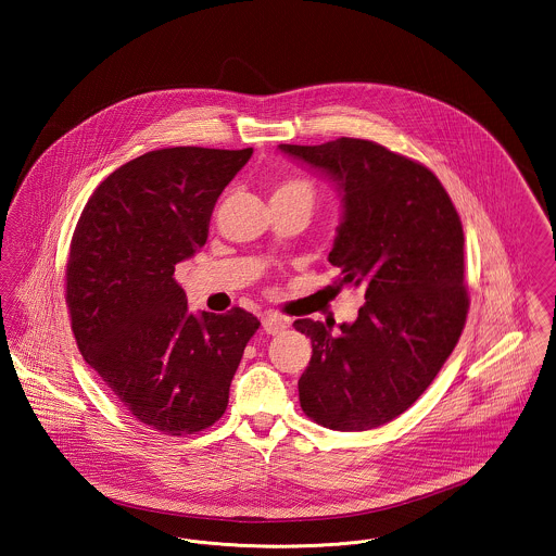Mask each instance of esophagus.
Instances as JSON below:
<instances>
[{
    "mask_svg": "<svg viewBox=\"0 0 556 556\" xmlns=\"http://www.w3.org/2000/svg\"><path fill=\"white\" fill-rule=\"evenodd\" d=\"M290 323H288V318L279 317V315H265L263 317V327H265L266 333L268 336H277V333H281L286 327H288Z\"/></svg>",
    "mask_w": 556,
    "mask_h": 556,
    "instance_id": "obj_1",
    "label": "esophagus"
}]
</instances>
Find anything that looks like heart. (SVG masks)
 I'll list each match as a JSON object with an SVG mask.
<instances>
[{
  "label": "heart",
  "mask_w": 556,
  "mask_h": 556,
  "mask_svg": "<svg viewBox=\"0 0 556 556\" xmlns=\"http://www.w3.org/2000/svg\"><path fill=\"white\" fill-rule=\"evenodd\" d=\"M273 198H302L313 204L315 200V189L306 179H286L279 186L275 187Z\"/></svg>",
  "instance_id": "heart-1"
}]
</instances>
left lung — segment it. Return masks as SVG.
<instances>
[{"label": "left lung", "instance_id": "8db88e82", "mask_svg": "<svg viewBox=\"0 0 556 556\" xmlns=\"http://www.w3.org/2000/svg\"><path fill=\"white\" fill-rule=\"evenodd\" d=\"M281 152L327 173L344 220L329 263L365 288L352 325L293 320L313 342L298 381L300 406L323 427L367 431L410 408L465 329V236L440 179L417 160L354 137Z\"/></svg>", "mask_w": 556, "mask_h": 556}]
</instances>
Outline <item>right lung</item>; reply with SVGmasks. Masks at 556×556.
Wrapping results in <instances>:
<instances>
[{
	"mask_svg": "<svg viewBox=\"0 0 556 556\" xmlns=\"http://www.w3.org/2000/svg\"><path fill=\"white\" fill-rule=\"evenodd\" d=\"M252 156L179 146L116 168L80 212L66 306L85 363L137 421L168 435L216 424L261 320L187 313L175 265L208 239L212 208Z\"/></svg>",
	"mask_w": 556,
	"mask_h": 556,
	"instance_id": "right-lung-1",
	"label": "right lung"
}]
</instances>
